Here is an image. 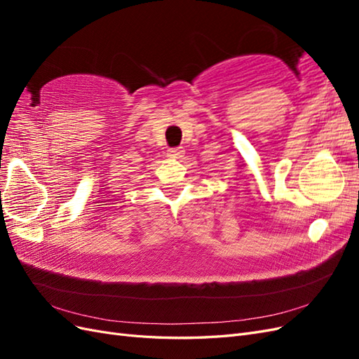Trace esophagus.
<instances>
[{
  "label": "esophagus",
  "instance_id": "1",
  "mask_svg": "<svg viewBox=\"0 0 359 359\" xmlns=\"http://www.w3.org/2000/svg\"><path fill=\"white\" fill-rule=\"evenodd\" d=\"M184 154V149L182 148H169L168 149V156L169 157H173V158H181Z\"/></svg>",
  "mask_w": 359,
  "mask_h": 359
}]
</instances>
